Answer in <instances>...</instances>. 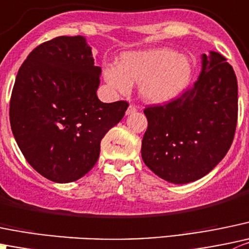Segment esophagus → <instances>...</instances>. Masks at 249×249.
<instances>
[{"label": "esophagus", "mask_w": 249, "mask_h": 249, "mask_svg": "<svg viewBox=\"0 0 249 249\" xmlns=\"http://www.w3.org/2000/svg\"><path fill=\"white\" fill-rule=\"evenodd\" d=\"M135 112H137V107L135 105H130L129 108H127V109H126V115L134 114Z\"/></svg>", "instance_id": "1"}]
</instances>
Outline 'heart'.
Listing matches in <instances>:
<instances>
[{
  "instance_id": "b5f03b06",
  "label": "heart",
  "mask_w": 249,
  "mask_h": 249,
  "mask_svg": "<svg viewBox=\"0 0 249 249\" xmlns=\"http://www.w3.org/2000/svg\"><path fill=\"white\" fill-rule=\"evenodd\" d=\"M106 81L127 93L132 84H140V96L149 103H165L178 97L192 76V62L178 51L166 47L123 53L118 67L103 71Z\"/></svg>"
}]
</instances>
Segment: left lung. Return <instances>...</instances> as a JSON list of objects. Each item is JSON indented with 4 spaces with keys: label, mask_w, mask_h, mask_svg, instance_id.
<instances>
[{
    "label": "left lung",
    "mask_w": 249,
    "mask_h": 249,
    "mask_svg": "<svg viewBox=\"0 0 249 249\" xmlns=\"http://www.w3.org/2000/svg\"><path fill=\"white\" fill-rule=\"evenodd\" d=\"M144 164L173 183L203 178L225 157L237 125V79L218 52L202 55L198 80L165 105L143 110Z\"/></svg>",
    "instance_id": "left-lung-1"
}]
</instances>
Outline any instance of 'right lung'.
Here are the masks:
<instances>
[{"mask_svg": "<svg viewBox=\"0 0 249 249\" xmlns=\"http://www.w3.org/2000/svg\"><path fill=\"white\" fill-rule=\"evenodd\" d=\"M100 75L83 36L41 43L19 68L9 102L12 132L28 163L48 180L66 183L88 174L101 140L129 107L98 100Z\"/></svg>", "mask_w": 249, "mask_h": 249, "instance_id": "1", "label": "right lung"}]
</instances>
